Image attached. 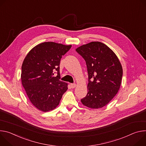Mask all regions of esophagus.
<instances>
[{"label": "esophagus", "instance_id": "1", "mask_svg": "<svg viewBox=\"0 0 146 146\" xmlns=\"http://www.w3.org/2000/svg\"><path fill=\"white\" fill-rule=\"evenodd\" d=\"M76 85L75 84H71V88H72V89L75 88L76 87Z\"/></svg>", "mask_w": 146, "mask_h": 146}]
</instances>
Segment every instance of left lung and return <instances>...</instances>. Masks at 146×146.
Wrapping results in <instances>:
<instances>
[{
	"mask_svg": "<svg viewBox=\"0 0 146 146\" xmlns=\"http://www.w3.org/2000/svg\"><path fill=\"white\" fill-rule=\"evenodd\" d=\"M76 51L85 60L88 72V93L80 101L90 108H102L114 98L120 88L122 65L115 53L100 42L83 44Z\"/></svg>",
	"mask_w": 146,
	"mask_h": 146,
	"instance_id": "8db88e82",
	"label": "left lung"
}]
</instances>
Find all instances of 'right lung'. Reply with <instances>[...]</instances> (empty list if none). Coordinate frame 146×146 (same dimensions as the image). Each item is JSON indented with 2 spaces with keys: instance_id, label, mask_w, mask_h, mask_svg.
Instances as JSON below:
<instances>
[{
  "instance_id": "add662e5",
  "label": "right lung",
  "mask_w": 146,
  "mask_h": 146,
  "mask_svg": "<svg viewBox=\"0 0 146 146\" xmlns=\"http://www.w3.org/2000/svg\"><path fill=\"white\" fill-rule=\"evenodd\" d=\"M72 45L53 42L40 43L29 52L21 67L22 85L27 96L37 109L47 112L55 109L68 84L60 80V63ZM55 70L58 72L54 76Z\"/></svg>"
}]
</instances>
